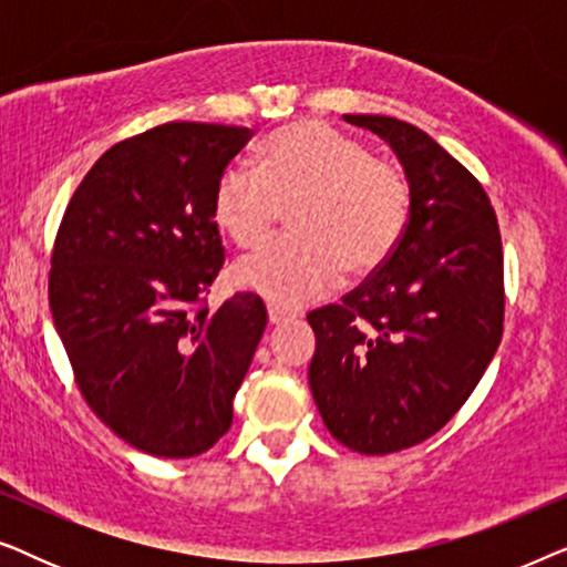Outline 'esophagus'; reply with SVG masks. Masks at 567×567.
Returning a JSON list of instances; mask_svg holds the SVG:
<instances>
[{
  "label": "esophagus",
  "instance_id": "esophagus-1",
  "mask_svg": "<svg viewBox=\"0 0 567 567\" xmlns=\"http://www.w3.org/2000/svg\"><path fill=\"white\" fill-rule=\"evenodd\" d=\"M291 317V312H286V309L276 307V305H268V322L270 324H281Z\"/></svg>",
  "mask_w": 567,
  "mask_h": 567
}]
</instances>
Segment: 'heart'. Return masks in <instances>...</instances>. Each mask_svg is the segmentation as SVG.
<instances>
[{"mask_svg": "<svg viewBox=\"0 0 567 567\" xmlns=\"http://www.w3.org/2000/svg\"><path fill=\"white\" fill-rule=\"evenodd\" d=\"M293 206L297 235L270 239L237 262L235 281L281 309L307 305L348 276H369L398 250L410 183L392 162L322 121H301L262 146L258 165L224 167L214 216L239 247L258 245Z\"/></svg>", "mask_w": 567, "mask_h": 567, "instance_id": "obj_1", "label": "heart"}]
</instances>
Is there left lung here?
I'll return each instance as SVG.
<instances>
[{"mask_svg": "<svg viewBox=\"0 0 567 567\" xmlns=\"http://www.w3.org/2000/svg\"><path fill=\"white\" fill-rule=\"evenodd\" d=\"M382 136L410 183L398 250L340 305L307 315L317 410L361 454L410 449L452 421L503 336V247L475 175L425 131L390 115H343Z\"/></svg>", "mask_w": 567, "mask_h": 567, "instance_id": "obj_1", "label": "left lung"}]
</instances>
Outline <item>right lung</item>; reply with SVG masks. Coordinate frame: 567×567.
<instances>
[{
    "mask_svg": "<svg viewBox=\"0 0 567 567\" xmlns=\"http://www.w3.org/2000/svg\"><path fill=\"white\" fill-rule=\"evenodd\" d=\"M250 138L219 123L131 136L92 165L61 219L53 324L92 413L138 452L212 449L266 330L255 293L206 307L224 266L216 183Z\"/></svg>",
    "mask_w": 567,
    "mask_h": 567,
    "instance_id": "add662e5",
    "label": "right lung"
}]
</instances>
